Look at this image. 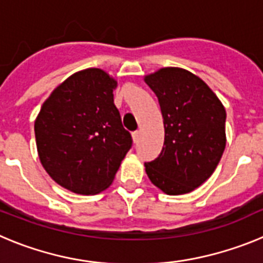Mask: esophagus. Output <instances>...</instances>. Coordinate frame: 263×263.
<instances>
[{"mask_svg": "<svg viewBox=\"0 0 263 263\" xmlns=\"http://www.w3.org/2000/svg\"><path fill=\"white\" fill-rule=\"evenodd\" d=\"M132 137H133V142L138 143L139 137H141V133H139L138 130H137V132H133V133H132Z\"/></svg>", "mask_w": 263, "mask_h": 263, "instance_id": "obj_1", "label": "esophagus"}]
</instances>
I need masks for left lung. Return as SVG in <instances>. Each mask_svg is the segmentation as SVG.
Returning <instances> with one entry per match:
<instances>
[{
    "instance_id": "left-lung-1",
    "label": "left lung",
    "mask_w": 263,
    "mask_h": 263,
    "mask_svg": "<svg viewBox=\"0 0 263 263\" xmlns=\"http://www.w3.org/2000/svg\"><path fill=\"white\" fill-rule=\"evenodd\" d=\"M159 101L163 148L146 174L167 195L194 191L213 174L224 153L227 113L208 85L187 69L167 67L145 78Z\"/></svg>"
}]
</instances>
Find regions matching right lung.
<instances>
[{"instance_id": "add662e5", "label": "right lung", "mask_w": 263, "mask_h": 263, "mask_svg": "<svg viewBox=\"0 0 263 263\" xmlns=\"http://www.w3.org/2000/svg\"><path fill=\"white\" fill-rule=\"evenodd\" d=\"M116 87L117 81L103 69L76 72L55 88L35 120L42 166L75 194L108 188L133 145L113 103Z\"/></svg>"}]
</instances>
